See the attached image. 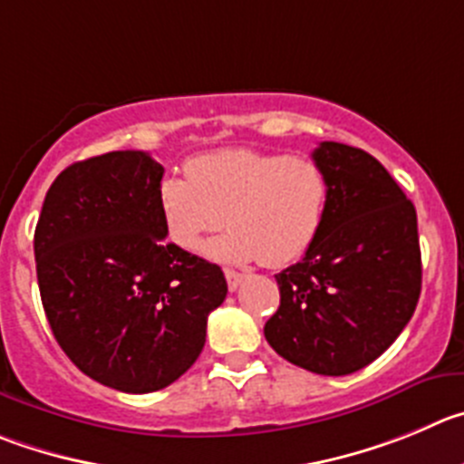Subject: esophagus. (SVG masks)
<instances>
[{"instance_id":"1","label":"esophagus","mask_w":464,"mask_h":464,"mask_svg":"<svg viewBox=\"0 0 464 464\" xmlns=\"http://www.w3.org/2000/svg\"><path fill=\"white\" fill-rule=\"evenodd\" d=\"M224 276H227V284H228V291H237L242 284V279H245V275L242 272H236V270H224Z\"/></svg>"}]
</instances>
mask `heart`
<instances>
[{
  "mask_svg": "<svg viewBox=\"0 0 464 464\" xmlns=\"http://www.w3.org/2000/svg\"><path fill=\"white\" fill-rule=\"evenodd\" d=\"M330 198V176L315 160L256 149L198 155L188 176H164L158 188L169 242L197 252L227 222L228 231L206 246V256L231 266L261 258L284 267L304 256L323 231Z\"/></svg>",
  "mask_w": 464,
  "mask_h": 464,
  "instance_id": "obj_1",
  "label": "heart"
}]
</instances>
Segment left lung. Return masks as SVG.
<instances>
[{
	"label": "left lung",
	"instance_id": "1",
	"mask_svg": "<svg viewBox=\"0 0 464 464\" xmlns=\"http://www.w3.org/2000/svg\"><path fill=\"white\" fill-rule=\"evenodd\" d=\"M314 160L330 176V210L304 258L276 275L281 304L263 332L300 369L348 375L375 362L417 309V210L366 150L323 141Z\"/></svg>",
	"mask_w": 464,
	"mask_h": 464
}]
</instances>
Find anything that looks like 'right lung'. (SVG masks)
I'll return each mask as SVG.
<instances>
[{
    "label": "right lung",
    "instance_id": "1",
    "mask_svg": "<svg viewBox=\"0 0 464 464\" xmlns=\"http://www.w3.org/2000/svg\"><path fill=\"white\" fill-rule=\"evenodd\" d=\"M162 176L144 150L71 164L47 189L34 233L56 343L82 373L125 393L176 382L228 291L219 266L164 240Z\"/></svg>",
    "mask_w": 464,
    "mask_h": 464
}]
</instances>
